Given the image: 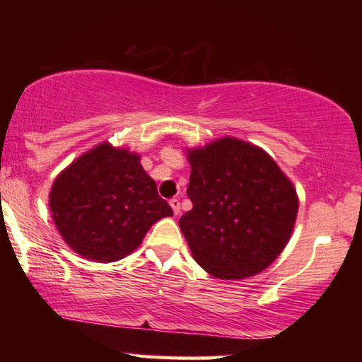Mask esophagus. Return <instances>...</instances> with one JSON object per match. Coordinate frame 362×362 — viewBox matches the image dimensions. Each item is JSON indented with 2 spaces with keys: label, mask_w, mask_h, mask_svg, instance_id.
Returning a JSON list of instances; mask_svg holds the SVG:
<instances>
[{
  "label": "esophagus",
  "mask_w": 362,
  "mask_h": 362,
  "mask_svg": "<svg viewBox=\"0 0 362 362\" xmlns=\"http://www.w3.org/2000/svg\"><path fill=\"white\" fill-rule=\"evenodd\" d=\"M170 206H171V209H173V212H175L176 216L180 214V211H181V202H180V199H171V201H170Z\"/></svg>",
  "instance_id": "1"
}]
</instances>
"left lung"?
Returning a JSON list of instances; mask_svg holds the SVG:
<instances>
[{"mask_svg": "<svg viewBox=\"0 0 362 362\" xmlns=\"http://www.w3.org/2000/svg\"><path fill=\"white\" fill-rule=\"evenodd\" d=\"M187 161L192 209L180 227L194 260L221 280L264 272L293 232V182L269 153L234 136L191 148Z\"/></svg>", "mask_w": 362, "mask_h": 362, "instance_id": "obj_1", "label": "left lung"}]
</instances>
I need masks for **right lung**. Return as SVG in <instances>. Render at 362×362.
Listing matches in <instances>:
<instances>
[{
	"instance_id": "right-lung-1",
	"label": "right lung",
	"mask_w": 362,
	"mask_h": 362,
	"mask_svg": "<svg viewBox=\"0 0 362 362\" xmlns=\"http://www.w3.org/2000/svg\"><path fill=\"white\" fill-rule=\"evenodd\" d=\"M140 158L103 141L54 180L49 192L52 221L64 242L83 259L120 260L141 244L155 222L173 216Z\"/></svg>"
}]
</instances>
